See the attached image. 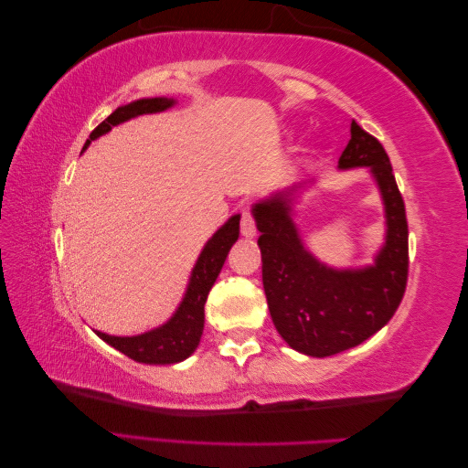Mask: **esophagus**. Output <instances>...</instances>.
I'll use <instances>...</instances> for the list:
<instances>
[{
  "label": "esophagus",
  "instance_id": "1",
  "mask_svg": "<svg viewBox=\"0 0 468 468\" xmlns=\"http://www.w3.org/2000/svg\"><path fill=\"white\" fill-rule=\"evenodd\" d=\"M240 232H242V236H246V238L256 236V222H254V218H252L250 212H248V209H244V212H242Z\"/></svg>",
  "mask_w": 468,
  "mask_h": 468
}]
</instances>
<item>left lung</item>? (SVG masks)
Returning <instances> with one entry per match:
<instances>
[{
	"label": "left lung",
	"instance_id": "left-lung-1",
	"mask_svg": "<svg viewBox=\"0 0 468 468\" xmlns=\"http://www.w3.org/2000/svg\"><path fill=\"white\" fill-rule=\"evenodd\" d=\"M367 167L386 216V238L374 264L333 269L313 256L292 220V196L303 186L252 206L262 254V284L276 331L292 349L329 357L364 343L394 317L408 281L406 207L381 143L351 121L339 169Z\"/></svg>",
	"mask_w": 468,
	"mask_h": 468
}]
</instances>
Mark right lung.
<instances>
[{
  "instance_id": "add662e5",
  "label": "right lung",
  "mask_w": 468,
  "mask_h": 468,
  "mask_svg": "<svg viewBox=\"0 0 468 468\" xmlns=\"http://www.w3.org/2000/svg\"><path fill=\"white\" fill-rule=\"evenodd\" d=\"M176 104L174 99L167 97H155V99H139L129 104H122L117 111H112L101 125L90 133L89 141L84 143V149L90 145V141L99 139L101 135L125 122L129 119H135L139 114H151L167 111ZM240 234V216H232L220 230H218L206 246L199 252L196 266L189 276L187 289L184 299H181L177 311L171 314V319L164 323L161 327L141 333V335L133 337H117L107 335V333L94 331L97 335L107 341L111 347H114L127 357L139 361V364H151V366H171L177 361H184L194 354L199 346L204 333V304L207 301L209 289L220 274L228 252H230L232 244L238 240Z\"/></svg>"
}]
</instances>
